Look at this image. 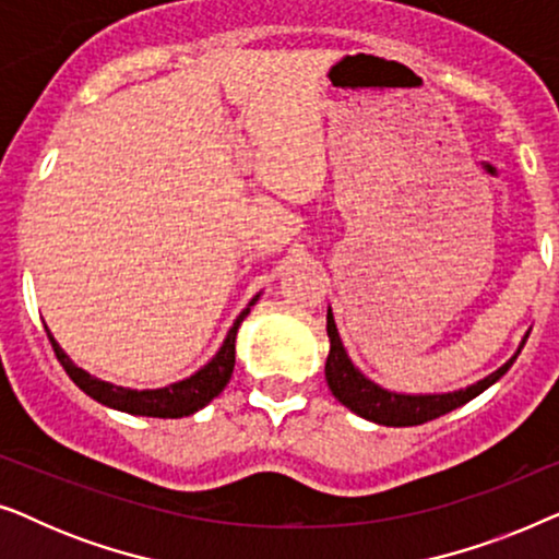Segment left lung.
<instances>
[{"label": "left lung", "mask_w": 559, "mask_h": 559, "mask_svg": "<svg viewBox=\"0 0 559 559\" xmlns=\"http://www.w3.org/2000/svg\"><path fill=\"white\" fill-rule=\"evenodd\" d=\"M328 338H331V354L325 358V381L331 386L335 400L343 407H348L354 415L369 419V423L386 425V427H412L423 425L427 419H435L440 415H448L457 407H463L465 402L476 400L480 392H486L488 386H493L503 373L511 369V364L516 361V356L522 354L526 338L524 335L514 356L507 364L499 366L493 373L478 379L476 384H468L465 389H453V392H432V394H407V392H394L377 384V381L366 377L358 366L350 361L346 346H343L338 325H335L333 310L328 308Z\"/></svg>", "instance_id": "obj_1"}]
</instances>
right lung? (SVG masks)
I'll list each match as a JSON object with an SVG mask.
<instances>
[{
	"instance_id": "add662e5",
	"label": "right lung",
	"mask_w": 559,
	"mask_h": 559,
	"mask_svg": "<svg viewBox=\"0 0 559 559\" xmlns=\"http://www.w3.org/2000/svg\"><path fill=\"white\" fill-rule=\"evenodd\" d=\"M259 295L251 297L247 308L236 316L234 325L228 328L224 343H221L216 356H213L209 364L201 366L195 373H190L188 379L173 381V384L159 386V389H129V386L111 384V381H104L98 377H91L86 369L75 366L71 361V356L60 348V343L52 338L50 328H45V331H48V338L52 343V348H56V356L58 361L63 364L66 373L73 379L75 386L83 389V392L91 396V400L104 404V407L127 412V415L163 417V419L188 417V415H195L198 409H203L205 404L216 400V396L224 392L228 379H231L234 364H236V333H239L243 318L249 316L251 305H257Z\"/></svg>"
}]
</instances>
